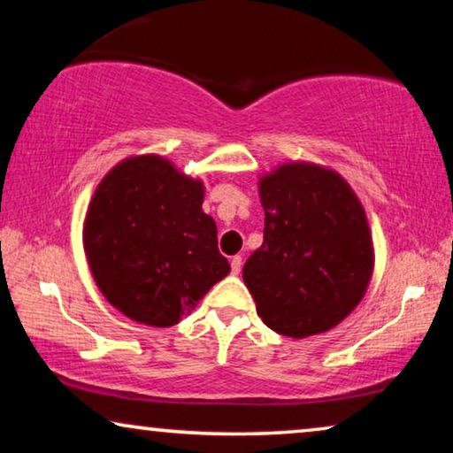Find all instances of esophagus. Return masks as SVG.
Wrapping results in <instances>:
<instances>
[{
	"mask_svg": "<svg viewBox=\"0 0 453 453\" xmlns=\"http://www.w3.org/2000/svg\"><path fill=\"white\" fill-rule=\"evenodd\" d=\"M241 268H243V257L234 256V257L231 259V272H233V274H239Z\"/></svg>",
	"mask_w": 453,
	"mask_h": 453,
	"instance_id": "34e87169",
	"label": "esophagus"
}]
</instances>
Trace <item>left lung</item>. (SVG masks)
Returning <instances> with one entry per match:
<instances>
[{
    "label": "left lung",
    "mask_w": 453,
    "mask_h": 453,
    "mask_svg": "<svg viewBox=\"0 0 453 453\" xmlns=\"http://www.w3.org/2000/svg\"><path fill=\"white\" fill-rule=\"evenodd\" d=\"M264 243L243 265L257 315L282 336L340 324L363 299L373 270L367 216L349 183L293 163L264 177Z\"/></svg>",
    "instance_id": "obj_1"
}]
</instances>
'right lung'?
Listing matches in <instances>:
<instances>
[{
	"label": "right lung",
	"mask_w": 453,
	"mask_h": 453,
	"mask_svg": "<svg viewBox=\"0 0 453 453\" xmlns=\"http://www.w3.org/2000/svg\"><path fill=\"white\" fill-rule=\"evenodd\" d=\"M202 202V183L160 157L123 160L98 185L84 250L98 288L123 315L175 326L231 272Z\"/></svg>",
	"instance_id": "1"
}]
</instances>
